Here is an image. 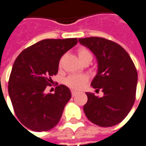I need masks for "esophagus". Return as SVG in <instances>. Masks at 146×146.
Masks as SVG:
<instances>
[{"label":"esophagus","instance_id":"1","mask_svg":"<svg viewBox=\"0 0 146 146\" xmlns=\"http://www.w3.org/2000/svg\"><path fill=\"white\" fill-rule=\"evenodd\" d=\"M76 94H77V91H75V90H71V94H72V96H73V97L75 96Z\"/></svg>","mask_w":146,"mask_h":146}]
</instances>
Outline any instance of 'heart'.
<instances>
[{
	"label": "heart",
	"mask_w": 146,
	"mask_h": 146,
	"mask_svg": "<svg viewBox=\"0 0 146 146\" xmlns=\"http://www.w3.org/2000/svg\"><path fill=\"white\" fill-rule=\"evenodd\" d=\"M78 55L81 62L86 59H90L92 60V55L86 48H80L78 50ZM88 80L87 75L84 74L81 75H71L68 77H67L64 80L65 85H67L68 87H70L71 89L74 90H79L81 89L84 84L86 83V81Z\"/></svg>",
	"instance_id": "b5f03b06"
}]
</instances>
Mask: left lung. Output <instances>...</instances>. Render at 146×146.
Instances as JSON below:
<instances>
[{"mask_svg": "<svg viewBox=\"0 0 146 146\" xmlns=\"http://www.w3.org/2000/svg\"><path fill=\"white\" fill-rule=\"evenodd\" d=\"M79 43L94 53L98 63L96 76L91 86L102 90L98 98L86 93L87 102L83 110L87 118L95 125L110 127L125 118L136 98L137 72L130 56L117 43L102 37L79 39Z\"/></svg>", "mask_w": 146, "mask_h": 146, "instance_id": "8db88e82", "label": "left lung"}]
</instances>
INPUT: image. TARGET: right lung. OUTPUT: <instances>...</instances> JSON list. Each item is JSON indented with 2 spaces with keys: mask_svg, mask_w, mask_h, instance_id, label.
Segmentation results:
<instances>
[{
  "mask_svg": "<svg viewBox=\"0 0 146 146\" xmlns=\"http://www.w3.org/2000/svg\"><path fill=\"white\" fill-rule=\"evenodd\" d=\"M77 43V38L43 40L22 51L15 60L9 94L17 117L29 129L48 131L60 121L71 91L62 84L54 94H45L44 90L58 73L61 57Z\"/></svg>",
  "mask_w": 146,
  "mask_h": 146,
  "instance_id": "1",
  "label": "right lung"
}]
</instances>
